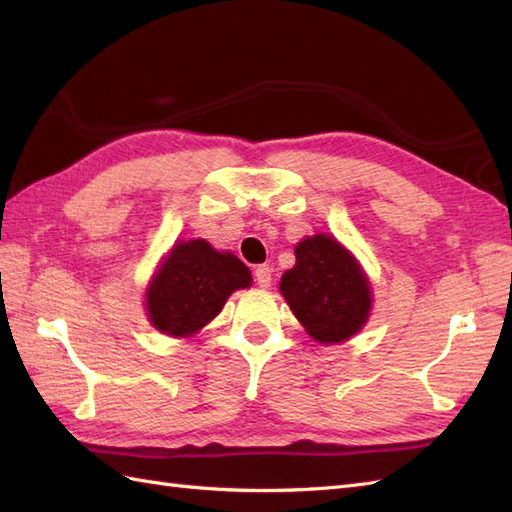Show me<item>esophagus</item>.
<instances>
[{
	"label": "esophagus",
	"mask_w": 512,
	"mask_h": 512,
	"mask_svg": "<svg viewBox=\"0 0 512 512\" xmlns=\"http://www.w3.org/2000/svg\"><path fill=\"white\" fill-rule=\"evenodd\" d=\"M255 283L259 287H270V281H272V270L268 266H257L255 268Z\"/></svg>",
	"instance_id": "34e87169"
}]
</instances>
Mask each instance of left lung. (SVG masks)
<instances>
[{
    "instance_id": "left-lung-1",
    "label": "left lung",
    "mask_w": 512,
    "mask_h": 512,
    "mask_svg": "<svg viewBox=\"0 0 512 512\" xmlns=\"http://www.w3.org/2000/svg\"><path fill=\"white\" fill-rule=\"evenodd\" d=\"M281 294L304 330L324 345L360 332L373 300L367 274L328 233L296 244V266L281 276Z\"/></svg>"
}]
</instances>
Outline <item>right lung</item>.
I'll return each mask as SVG.
<instances>
[{"label":"right lung","mask_w":512,"mask_h":512,"mask_svg":"<svg viewBox=\"0 0 512 512\" xmlns=\"http://www.w3.org/2000/svg\"><path fill=\"white\" fill-rule=\"evenodd\" d=\"M251 281V270L233 253L216 251L201 238L178 242L148 285L145 311L158 332L191 337Z\"/></svg>","instance_id":"add662e5"}]
</instances>
